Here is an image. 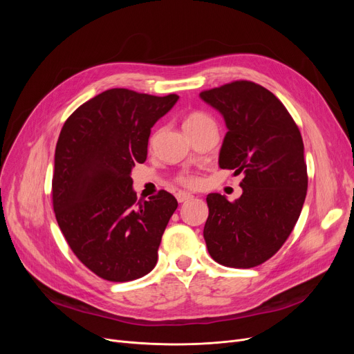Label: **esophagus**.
Segmentation results:
<instances>
[{"mask_svg":"<svg viewBox=\"0 0 354 354\" xmlns=\"http://www.w3.org/2000/svg\"><path fill=\"white\" fill-rule=\"evenodd\" d=\"M192 198H194V195H191L189 192H182V191H179V192L176 194L178 202H187V201H191Z\"/></svg>","mask_w":354,"mask_h":354,"instance_id":"1","label":"esophagus"}]
</instances>
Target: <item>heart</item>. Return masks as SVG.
Segmentation results:
<instances>
[{"label":"heart","instance_id":"obj_1","mask_svg":"<svg viewBox=\"0 0 354 354\" xmlns=\"http://www.w3.org/2000/svg\"><path fill=\"white\" fill-rule=\"evenodd\" d=\"M207 124H214V122L207 113H203V111H191V113L183 119L185 132H187V130H194V129H198L202 126H207ZM178 182L185 185V187L194 188L199 183V179L194 175L187 174V175H180L178 178Z\"/></svg>","mask_w":354,"mask_h":354}]
</instances>
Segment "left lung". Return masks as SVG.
Masks as SVG:
<instances>
[{"label": "left lung", "instance_id": "1", "mask_svg": "<svg viewBox=\"0 0 354 354\" xmlns=\"http://www.w3.org/2000/svg\"><path fill=\"white\" fill-rule=\"evenodd\" d=\"M199 96L228 127L219 167L244 174L243 195L234 202L207 196L208 252L225 267H257L283 247L301 214L308 183L301 133L286 106L254 82L236 80Z\"/></svg>", "mask_w": 354, "mask_h": 354}]
</instances>
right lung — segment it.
<instances>
[{
    "label": "right lung",
    "mask_w": 354,
    "mask_h": 354,
    "mask_svg": "<svg viewBox=\"0 0 354 354\" xmlns=\"http://www.w3.org/2000/svg\"><path fill=\"white\" fill-rule=\"evenodd\" d=\"M178 99L110 88L62 129L51 185L55 219L71 251L103 280L132 281L156 266L178 201L166 191L138 201L130 174L146 160L151 129Z\"/></svg>",
    "instance_id": "right-lung-1"
}]
</instances>
